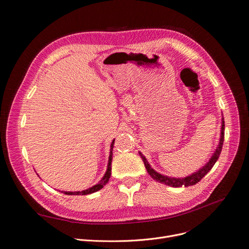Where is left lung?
<instances>
[{
  "label": "left lung",
  "instance_id": "left-lung-1",
  "mask_svg": "<svg viewBox=\"0 0 249 249\" xmlns=\"http://www.w3.org/2000/svg\"><path fill=\"white\" fill-rule=\"evenodd\" d=\"M220 139H219V143H218V146L216 147V150L214 152V154L211 157V159L209 160V162L205 165V166L201 167L200 169H198L196 172L192 173V175L188 176L186 178H170L167 176H163L161 173L157 172L156 170H154L150 165L148 164L146 158L143 156L140 152L139 155L141 157V159L144 163V166L148 172V175L152 177L157 182H160L162 184H165L170 187H189V186H193L196 183H198L199 180L205 177L207 173L212 169V167L215 165L216 161L218 160V158L220 156L221 149H222V145H223V140H224V119L222 117V124H221V133H220Z\"/></svg>",
  "mask_w": 249,
  "mask_h": 249
}]
</instances>
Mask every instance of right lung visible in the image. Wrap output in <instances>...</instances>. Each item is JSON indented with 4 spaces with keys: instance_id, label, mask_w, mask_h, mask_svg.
<instances>
[{
    "instance_id": "obj_1",
    "label": "right lung",
    "mask_w": 249,
    "mask_h": 249,
    "mask_svg": "<svg viewBox=\"0 0 249 249\" xmlns=\"http://www.w3.org/2000/svg\"><path fill=\"white\" fill-rule=\"evenodd\" d=\"M114 141L115 140L112 141L111 146H110L111 148H110V156H109V162H108V166H107V171H106V173H105V176L103 177V178L100 180V182L97 183L96 185L90 187V188H88V189L83 190V191H76V192L62 191L64 194H67V195H87V194H91V193H94L96 191L101 190L102 188L108 183V180H109V178L111 177V162H112V155H113L112 150H113V147H114V146H113V145H114Z\"/></svg>"
}]
</instances>
